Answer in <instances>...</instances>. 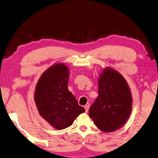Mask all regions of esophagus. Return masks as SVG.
<instances>
[{
	"label": "esophagus",
	"mask_w": 158,
	"mask_h": 158,
	"mask_svg": "<svg viewBox=\"0 0 158 158\" xmlns=\"http://www.w3.org/2000/svg\"><path fill=\"white\" fill-rule=\"evenodd\" d=\"M89 107V104H87V105H85V106H84L85 110V112H87V111H88Z\"/></svg>",
	"instance_id": "34e87169"
}]
</instances>
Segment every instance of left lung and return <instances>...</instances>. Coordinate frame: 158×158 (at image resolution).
<instances>
[{
  "mask_svg": "<svg viewBox=\"0 0 158 158\" xmlns=\"http://www.w3.org/2000/svg\"><path fill=\"white\" fill-rule=\"evenodd\" d=\"M99 96L89 110L94 124L104 132H113L127 122L132 110L129 87L119 73L104 69L98 82Z\"/></svg>",
  "mask_w": 158,
  "mask_h": 158,
  "instance_id": "8db88e82",
  "label": "left lung"
}]
</instances>
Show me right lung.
I'll return each instance as SVG.
<instances>
[{
  "mask_svg": "<svg viewBox=\"0 0 158 158\" xmlns=\"http://www.w3.org/2000/svg\"><path fill=\"white\" fill-rule=\"evenodd\" d=\"M69 70L57 64L43 73L36 86L35 102L42 117L53 127L62 130L72 125L85 109L68 89Z\"/></svg>",
  "mask_w": 158,
  "mask_h": 158,
  "instance_id": "1",
  "label": "right lung"
}]
</instances>
